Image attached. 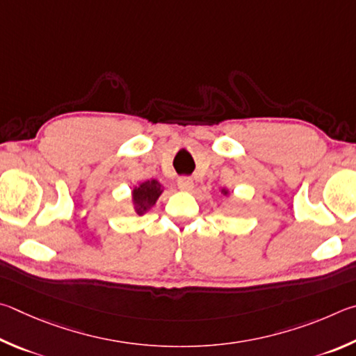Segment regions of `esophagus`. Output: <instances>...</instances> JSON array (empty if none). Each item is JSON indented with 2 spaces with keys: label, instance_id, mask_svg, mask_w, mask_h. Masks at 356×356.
Masks as SVG:
<instances>
[{
  "label": "esophagus",
  "instance_id": "1",
  "mask_svg": "<svg viewBox=\"0 0 356 356\" xmlns=\"http://www.w3.org/2000/svg\"><path fill=\"white\" fill-rule=\"evenodd\" d=\"M178 188L181 191L189 192L192 191V188H194V181H192V178L189 177H181L178 179Z\"/></svg>",
  "mask_w": 356,
  "mask_h": 356
}]
</instances>
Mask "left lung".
I'll use <instances>...</instances> for the list:
<instances>
[{
    "instance_id": "obj_1",
    "label": "left lung",
    "mask_w": 356,
    "mask_h": 356,
    "mask_svg": "<svg viewBox=\"0 0 356 356\" xmlns=\"http://www.w3.org/2000/svg\"><path fill=\"white\" fill-rule=\"evenodd\" d=\"M222 194H223V195H228V191H227V189H222Z\"/></svg>"
}]
</instances>
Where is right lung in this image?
Masks as SVG:
<instances>
[{"instance_id":"obj_1","label":"right lung","mask_w":356,"mask_h":356,"mask_svg":"<svg viewBox=\"0 0 356 356\" xmlns=\"http://www.w3.org/2000/svg\"><path fill=\"white\" fill-rule=\"evenodd\" d=\"M162 194V186L158 179H152V181L140 183L133 189V204L134 211L139 216L145 214L149 208L154 207L158 202L159 195Z\"/></svg>"}]
</instances>
